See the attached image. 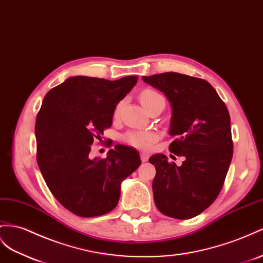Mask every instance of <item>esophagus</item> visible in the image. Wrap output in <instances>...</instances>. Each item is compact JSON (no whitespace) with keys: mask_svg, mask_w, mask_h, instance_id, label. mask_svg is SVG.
I'll list each match as a JSON object with an SVG mask.
<instances>
[{"mask_svg":"<svg viewBox=\"0 0 263 263\" xmlns=\"http://www.w3.org/2000/svg\"><path fill=\"white\" fill-rule=\"evenodd\" d=\"M140 158H141V161H142V162H146V161L149 160V154L142 152V153H140Z\"/></svg>","mask_w":263,"mask_h":263,"instance_id":"obj_1","label":"esophagus"}]
</instances>
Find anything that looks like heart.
I'll return each mask as SVG.
<instances>
[{"label": "heart", "mask_w": 263, "mask_h": 263, "mask_svg": "<svg viewBox=\"0 0 263 263\" xmlns=\"http://www.w3.org/2000/svg\"><path fill=\"white\" fill-rule=\"evenodd\" d=\"M140 102L144 106V109L147 111L152 105L158 102H162L164 98L161 96L157 91L151 89H145L140 93L139 96ZM123 101L119 102L116 107H114V117H118L122 107ZM123 140L127 144H130L134 147H138L141 150H147L150 149L154 141L157 140V136L151 131H130L127 132L123 137Z\"/></svg>", "instance_id": "heart-1"}]
</instances>
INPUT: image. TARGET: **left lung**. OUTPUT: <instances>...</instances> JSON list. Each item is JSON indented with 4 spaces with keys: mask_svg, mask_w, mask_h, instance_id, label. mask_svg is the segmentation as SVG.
<instances>
[{
    "mask_svg": "<svg viewBox=\"0 0 263 263\" xmlns=\"http://www.w3.org/2000/svg\"><path fill=\"white\" fill-rule=\"evenodd\" d=\"M163 92L172 107L169 150L183 156L182 165L162 153L149 161L157 170L152 190L158 210L174 219H191L210 206L223 186L233 142L229 111L205 80L176 72L142 77Z\"/></svg>",
    "mask_w": 263,
    "mask_h": 263,
    "instance_id": "1",
    "label": "left lung"
}]
</instances>
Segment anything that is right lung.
I'll return each instance as SVG.
<instances>
[{
	"instance_id": "1",
	"label": "right lung",
	"mask_w": 263,
	"mask_h": 263,
	"mask_svg": "<svg viewBox=\"0 0 263 263\" xmlns=\"http://www.w3.org/2000/svg\"><path fill=\"white\" fill-rule=\"evenodd\" d=\"M138 82L72 77L43 99L35 121L36 161L53 196L83 218L117 206L121 182L141 164L139 152L118 144L104 159H91L93 141L112 125L114 107Z\"/></svg>"
}]
</instances>
